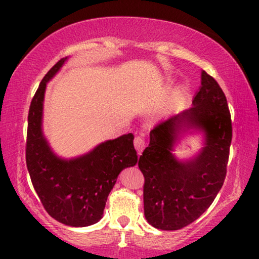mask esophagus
I'll list each match as a JSON object with an SVG mask.
<instances>
[{"label":"esophagus","mask_w":259,"mask_h":259,"mask_svg":"<svg viewBox=\"0 0 259 259\" xmlns=\"http://www.w3.org/2000/svg\"><path fill=\"white\" fill-rule=\"evenodd\" d=\"M134 147H136L138 154H141V152H143L145 148V140L143 137L141 136L136 137V139H134Z\"/></svg>","instance_id":"esophagus-1"}]
</instances>
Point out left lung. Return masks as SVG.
I'll use <instances>...</instances> for the list:
<instances>
[{"instance_id": "8db88e82", "label": "left lung", "mask_w": 259, "mask_h": 259, "mask_svg": "<svg viewBox=\"0 0 259 259\" xmlns=\"http://www.w3.org/2000/svg\"><path fill=\"white\" fill-rule=\"evenodd\" d=\"M185 133L203 134V147L190 161H179L172 151ZM231 139V115L224 92L203 70L192 107L151 131L150 145L138 162L145 177V218L153 228L183 229L207 210L224 183Z\"/></svg>"}]
</instances>
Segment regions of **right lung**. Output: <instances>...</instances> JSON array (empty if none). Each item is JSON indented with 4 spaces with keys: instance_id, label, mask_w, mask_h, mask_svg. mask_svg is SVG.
<instances>
[{
    "instance_id": "1",
    "label": "right lung",
    "mask_w": 259,
    "mask_h": 259,
    "mask_svg": "<svg viewBox=\"0 0 259 259\" xmlns=\"http://www.w3.org/2000/svg\"><path fill=\"white\" fill-rule=\"evenodd\" d=\"M67 59L60 60L46 74L31 100L26 162L34 190L49 215L65 225L82 228L102 218L119 173L136 165L138 155L132 133L99 144L76 158L63 159L53 152L42 131L45 92Z\"/></svg>"
}]
</instances>
